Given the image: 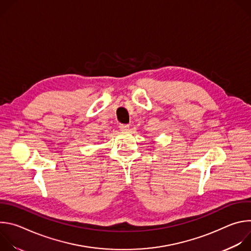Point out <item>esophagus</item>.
Segmentation results:
<instances>
[{"label":"esophagus","instance_id":"1","mask_svg":"<svg viewBox=\"0 0 251 251\" xmlns=\"http://www.w3.org/2000/svg\"><path fill=\"white\" fill-rule=\"evenodd\" d=\"M119 128H120L121 131H128L129 130V125L128 124H120Z\"/></svg>","mask_w":251,"mask_h":251}]
</instances>
